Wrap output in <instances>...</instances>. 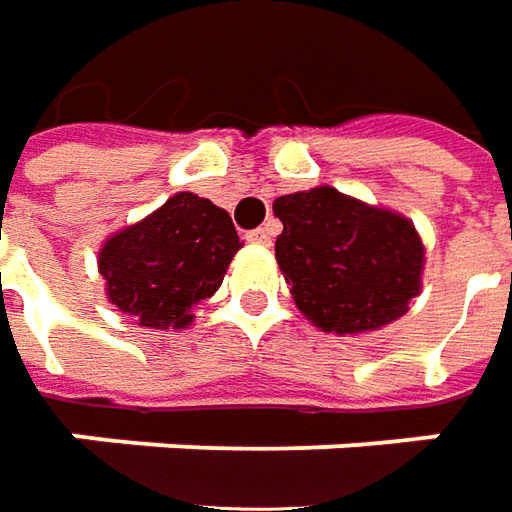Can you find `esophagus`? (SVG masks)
Masks as SVG:
<instances>
[{
  "label": "esophagus",
  "instance_id": "esophagus-1",
  "mask_svg": "<svg viewBox=\"0 0 512 512\" xmlns=\"http://www.w3.org/2000/svg\"><path fill=\"white\" fill-rule=\"evenodd\" d=\"M270 239H273V228L270 225H262V228L248 233V242H253V245H270Z\"/></svg>",
  "mask_w": 512,
  "mask_h": 512
}]
</instances>
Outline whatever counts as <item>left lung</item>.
Masks as SVG:
<instances>
[{"mask_svg": "<svg viewBox=\"0 0 512 512\" xmlns=\"http://www.w3.org/2000/svg\"><path fill=\"white\" fill-rule=\"evenodd\" d=\"M276 262L296 307L335 335L386 327L420 296L425 248L406 216L318 185L273 202Z\"/></svg>", "mask_w": 512, "mask_h": 512, "instance_id": "8db88e82", "label": "left lung"}]
</instances>
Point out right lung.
Instances as JSON below:
<instances>
[{
    "label": "right lung",
    "instance_id": "add662e5",
    "mask_svg": "<svg viewBox=\"0 0 512 512\" xmlns=\"http://www.w3.org/2000/svg\"><path fill=\"white\" fill-rule=\"evenodd\" d=\"M242 248L228 211L191 191L109 236L98 253L106 296L140 327L183 329L219 290Z\"/></svg>",
    "mask_w": 512,
    "mask_h": 512
}]
</instances>
